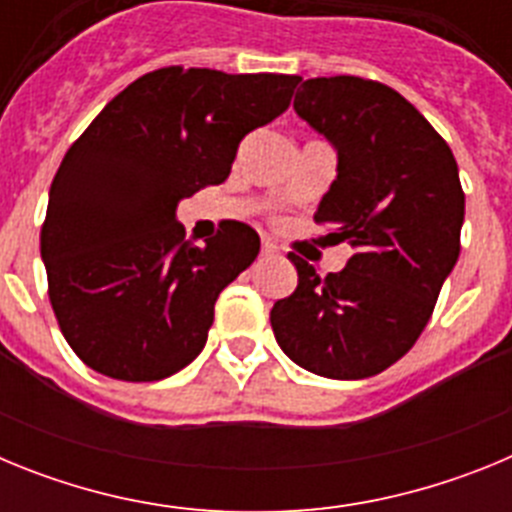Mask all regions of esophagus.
I'll return each instance as SVG.
<instances>
[{
	"label": "esophagus",
	"mask_w": 512,
	"mask_h": 512,
	"mask_svg": "<svg viewBox=\"0 0 512 512\" xmlns=\"http://www.w3.org/2000/svg\"><path fill=\"white\" fill-rule=\"evenodd\" d=\"M261 253H264V256H274V253H279L277 243H271V241H264V243H261Z\"/></svg>",
	"instance_id": "obj_1"
}]
</instances>
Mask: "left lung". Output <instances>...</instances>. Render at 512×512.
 <instances>
[{"label":"left lung","instance_id":"obj_1","mask_svg":"<svg viewBox=\"0 0 512 512\" xmlns=\"http://www.w3.org/2000/svg\"><path fill=\"white\" fill-rule=\"evenodd\" d=\"M295 112L336 148L338 176L315 223L328 228L325 243L346 241L354 256L320 277L289 253L297 289L274 302L271 328L307 372L374 377L413 348L459 259V166L431 122L379 81L307 79Z\"/></svg>","mask_w":512,"mask_h":512}]
</instances>
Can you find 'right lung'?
I'll use <instances>...</instances> for the list:
<instances>
[{
    "label": "right lung",
    "mask_w": 512,
    "mask_h": 512,
    "mask_svg": "<svg viewBox=\"0 0 512 512\" xmlns=\"http://www.w3.org/2000/svg\"><path fill=\"white\" fill-rule=\"evenodd\" d=\"M300 76L166 66L135 79L66 151L40 228L48 297L87 366L156 382L192 364L215 302L259 256V233L223 220L194 246L176 205L223 184L241 140L282 115Z\"/></svg>",
    "instance_id": "1"
}]
</instances>
